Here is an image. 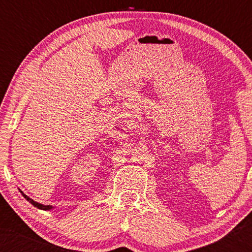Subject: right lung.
I'll return each mask as SVG.
<instances>
[{
    "instance_id": "right-lung-1",
    "label": "right lung",
    "mask_w": 252,
    "mask_h": 252,
    "mask_svg": "<svg viewBox=\"0 0 252 252\" xmlns=\"http://www.w3.org/2000/svg\"><path fill=\"white\" fill-rule=\"evenodd\" d=\"M20 192H21V194H23V196L26 198V199L28 200L30 203H32V205H33L34 207L39 208V209H42V210H50V209H52V206H45V205H42V203H39V202H36V201H34V200H32L31 198H29L28 196L25 195L24 192L21 191V190H20Z\"/></svg>"
}]
</instances>
